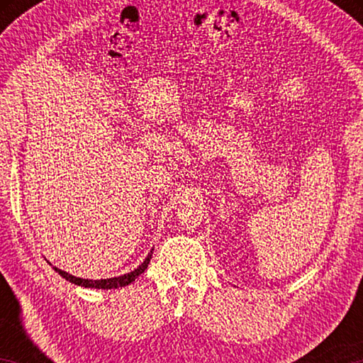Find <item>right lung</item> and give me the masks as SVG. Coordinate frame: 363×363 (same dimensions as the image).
I'll list each match as a JSON object with an SVG mask.
<instances>
[{
  "label": "right lung",
  "mask_w": 363,
  "mask_h": 363,
  "mask_svg": "<svg viewBox=\"0 0 363 363\" xmlns=\"http://www.w3.org/2000/svg\"><path fill=\"white\" fill-rule=\"evenodd\" d=\"M152 259V251L149 253V256L145 257V261L140 264V266L138 269L131 270V272L128 274H123L120 275V277H112V279H101V280H88V279H79V277H75V275H72L69 272H65V270H60L57 267H54V270L56 272H59V275H62V277L65 280H69L70 284H75V285H79V286H84V288H97V290H112V288H120V286H126L130 285L131 281L136 280L140 274L144 272V270L147 269V266H149V262Z\"/></svg>",
  "instance_id": "1"
}]
</instances>
